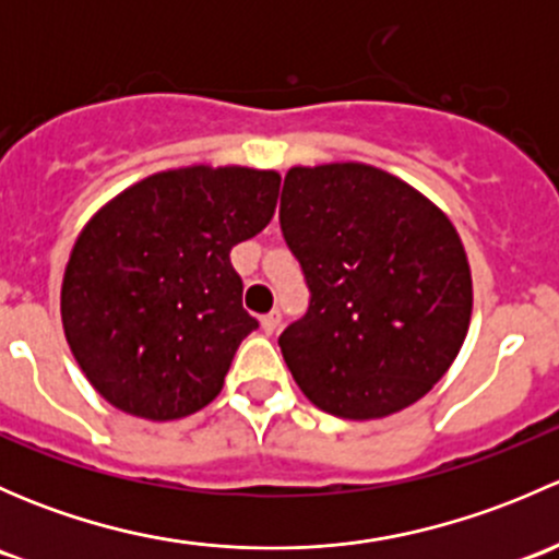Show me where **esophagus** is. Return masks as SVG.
<instances>
[{"mask_svg": "<svg viewBox=\"0 0 559 559\" xmlns=\"http://www.w3.org/2000/svg\"><path fill=\"white\" fill-rule=\"evenodd\" d=\"M278 326H281V313H278V311H270V313L262 316V330H264V335H273V332L278 330Z\"/></svg>", "mask_w": 559, "mask_h": 559, "instance_id": "esophagus-1", "label": "esophagus"}]
</instances>
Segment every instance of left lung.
I'll use <instances>...</instances> for the list:
<instances>
[{
    "label": "left lung",
    "mask_w": 559,
    "mask_h": 559,
    "mask_svg": "<svg viewBox=\"0 0 559 559\" xmlns=\"http://www.w3.org/2000/svg\"><path fill=\"white\" fill-rule=\"evenodd\" d=\"M281 233L311 302L278 337L297 386L343 419L403 411L443 379L473 308L460 235L379 167H292Z\"/></svg>",
    "instance_id": "left-lung-1"
}]
</instances>
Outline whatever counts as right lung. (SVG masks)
Returning a JSON list of instances; mask_svg holds the SVG:
<instances>
[{
  "label": "right lung",
  "instance_id": "1",
  "mask_svg": "<svg viewBox=\"0 0 559 559\" xmlns=\"http://www.w3.org/2000/svg\"><path fill=\"white\" fill-rule=\"evenodd\" d=\"M278 189L273 170L183 167L129 186L83 227L61 321L107 403L167 421L222 392L240 341L259 326L229 251L267 227Z\"/></svg>",
  "mask_w": 559,
  "mask_h": 559
}]
</instances>
